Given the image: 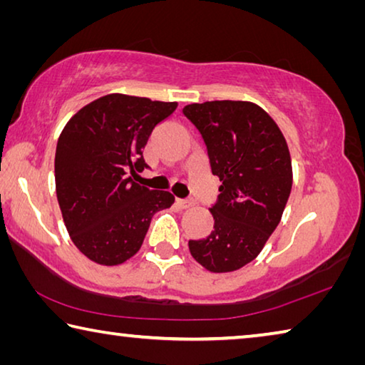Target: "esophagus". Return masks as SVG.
I'll return each mask as SVG.
<instances>
[{"label": "esophagus", "instance_id": "obj_1", "mask_svg": "<svg viewBox=\"0 0 365 365\" xmlns=\"http://www.w3.org/2000/svg\"><path fill=\"white\" fill-rule=\"evenodd\" d=\"M177 204H178V207L188 209V207H191V205H193V201H191V200H177Z\"/></svg>", "mask_w": 365, "mask_h": 365}]
</instances>
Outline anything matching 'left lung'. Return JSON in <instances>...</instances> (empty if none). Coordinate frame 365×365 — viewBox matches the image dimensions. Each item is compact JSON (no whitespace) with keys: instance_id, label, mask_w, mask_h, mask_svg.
Instances as JSON below:
<instances>
[{"instance_id":"left-lung-1","label":"left lung","mask_w":365,"mask_h":365,"mask_svg":"<svg viewBox=\"0 0 365 365\" xmlns=\"http://www.w3.org/2000/svg\"><path fill=\"white\" fill-rule=\"evenodd\" d=\"M182 111L200 130L212 174L222 180L209 209L214 230L188 241L190 252L214 273L240 269L260 254L287 204L292 163L286 138L250 102L191 103Z\"/></svg>"}]
</instances>
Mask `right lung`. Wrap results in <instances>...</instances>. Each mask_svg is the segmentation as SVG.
I'll use <instances>...</instances> for the list:
<instances>
[{
    "mask_svg": "<svg viewBox=\"0 0 365 365\" xmlns=\"http://www.w3.org/2000/svg\"><path fill=\"white\" fill-rule=\"evenodd\" d=\"M175 102L108 94L65 125L56 150V190L65 227L92 262L119 264L140 249L155 212L174 202L169 191L134 182L147 169L143 147Z\"/></svg>",
    "mask_w": 365,
    "mask_h": 365,
    "instance_id": "add662e5",
    "label": "right lung"
}]
</instances>
